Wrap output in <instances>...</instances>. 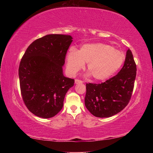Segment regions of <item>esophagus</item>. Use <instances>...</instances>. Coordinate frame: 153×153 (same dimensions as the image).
Wrapping results in <instances>:
<instances>
[{
  "mask_svg": "<svg viewBox=\"0 0 153 153\" xmlns=\"http://www.w3.org/2000/svg\"><path fill=\"white\" fill-rule=\"evenodd\" d=\"M75 83H76V84H82L83 81H82V80H80V79H75Z\"/></svg>",
  "mask_w": 153,
  "mask_h": 153,
  "instance_id": "34e87169",
  "label": "esophagus"
}]
</instances>
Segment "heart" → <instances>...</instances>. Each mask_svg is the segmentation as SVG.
<instances>
[{
  "label": "heart",
  "mask_w": 153,
  "mask_h": 153,
  "mask_svg": "<svg viewBox=\"0 0 153 153\" xmlns=\"http://www.w3.org/2000/svg\"><path fill=\"white\" fill-rule=\"evenodd\" d=\"M125 55L113 46L103 43L86 44L79 51L71 48L67 56V70L74 76L88 63L87 68L97 81L111 77L122 66Z\"/></svg>",
  "instance_id": "obj_1"
}]
</instances>
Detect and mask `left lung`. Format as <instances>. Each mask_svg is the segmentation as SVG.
<instances>
[{
  "label": "left lung",
  "instance_id": "left-lung-1",
  "mask_svg": "<svg viewBox=\"0 0 153 153\" xmlns=\"http://www.w3.org/2000/svg\"><path fill=\"white\" fill-rule=\"evenodd\" d=\"M131 51L126 53L124 65L116 76L101 84H86L85 106L97 117H109L120 113L129 102L136 76Z\"/></svg>",
  "mask_w": 153,
  "mask_h": 153
}]
</instances>
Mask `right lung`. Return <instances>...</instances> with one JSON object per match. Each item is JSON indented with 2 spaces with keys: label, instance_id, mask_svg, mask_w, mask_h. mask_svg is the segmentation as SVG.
I'll list each match as a JSON object with an SVG mask.
<instances>
[{
  "label": "right lung",
  "instance_id": "1",
  "mask_svg": "<svg viewBox=\"0 0 153 153\" xmlns=\"http://www.w3.org/2000/svg\"><path fill=\"white\" fill-rule=\"evenodd\" d=\"M71 36L48 34L28 46L19 67L21 93L25 106L33 115L42 118L56 115L63 106L74 79L63 76L67 51Z\"/></svg>",
  "mask_w": 153,
  "mask_h": 153
}]
</instances>
